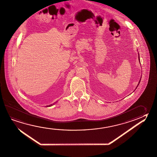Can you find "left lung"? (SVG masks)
<instances>
[{
    "mask_svg": "<svg viewBox=\"0 0 157 157\" xmlns=\"http://www.w3.org/2000/svg\"><path fill=\"white\" fill-rule=\"evenodd\" d=\"M138 56H139V55H138ZM138 59H139V60H140V58H139V56H138ZM141 79H140V81H139V83H138V85H137V87H138V86L139 85V83H140V81H141ZM137 87H136V88H137Z\"/></svg>",
    "mask_w": 157,
    "mask_h": 157,
    "instance_id": "obj_1",
    "label": "left lung"
}]
</instances>
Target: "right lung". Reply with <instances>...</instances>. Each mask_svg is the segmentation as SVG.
<instances>
[{"label": "right lung", "mask_w": 157, "mask_h": 157, "mask_svg": "<svg viewBox=\"0 0 157 157\" xmlns=\"http://www.w3.org/2000/svg\"><path fill=\"white\" fill-rule=\"evenodd\" d=\"M53 104H54V103ZM53 104H51V105H48L47 106H52V105H53Z\"/></svg>", "instance_id": "obj_1"}]
</instances>
